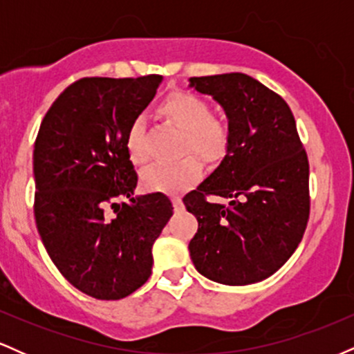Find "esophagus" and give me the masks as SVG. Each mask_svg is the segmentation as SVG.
<instances>
[{"label": "esophagus", "instance_id": "esophagus-1", "mask_svg": "<svg viewBox=\"0 0 354 354\" xmlns=\"http://www.w3.org/2000/svg\"><path fill=\"white\" fill-rule=\"evenodd\" d=\"M173 208L176 211L183 209V200H181V198H178V196L173 198Z\"/></svg>", "mask_w": 354, "mask_h": 354}]
</instances>
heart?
<instances>
[{"label": "heart", "mask_w": 354, "mask_h": 354, "mask_svg": "<svg viewBox=\"0 0 354 354\" xmlns=\"http://www.w3.org/2000/svg\"><path fill=\"white\" fill-rule=\"evenodd\" d=\"M169 124L183 131L181 149L193 151L206 163H218L230 146V129L225 121L211 115L209 103L189 91H174L158 108ZM126 151L135 165H145V123L135 120L126 135ZM201 166L196 158L186 156L176 163H156L141 173V183L149 191L181 193L200 180Z\"/></svg>", "instance_id": "b5f03b06"}]
</instances>
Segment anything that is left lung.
I'll use <instances>...</instances> for the list:
<instances>
[{
	"label": "left lung",
	"instance_id": "8db88e82",
	"mask_svg": "<svg viewBox=\"0 0 354 354\" xmlns=\"http://www.w3.org/2000/svg\"><path fill=\"white\" fill-rule=\"evenodd\" d=\"M228 116L230 146L213 173L185 196L198 219L189 241L198 273L228 286L258 283L281 268L310 216V166L281 96L243 73L189 78ZM225 197L228 205L205 196Z\"/></svg>",
	"mask_w": 354,
	"mask_h": 354
}]
</instances>
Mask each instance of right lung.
<instances>
[{
    "label": "right lung",
    "mask_w": 354,
    "mask_h": 354,
    "mask_svg": "<svg viewBox=\"0 0 354 354\" xmlns=\"http://www.w3.org/2000/svg\"><path fill=\"white\" fill-rule=\"evenodd\" d=\"M161 81L83 78L61 93L39 126L36 228L59 273L96 299H121L148 281L153 245L173 214L163 193L133 196L138 174L126 151L129 126Z\"/></svg>",
    "instance_id": "obj_1"
}]
</instances>
